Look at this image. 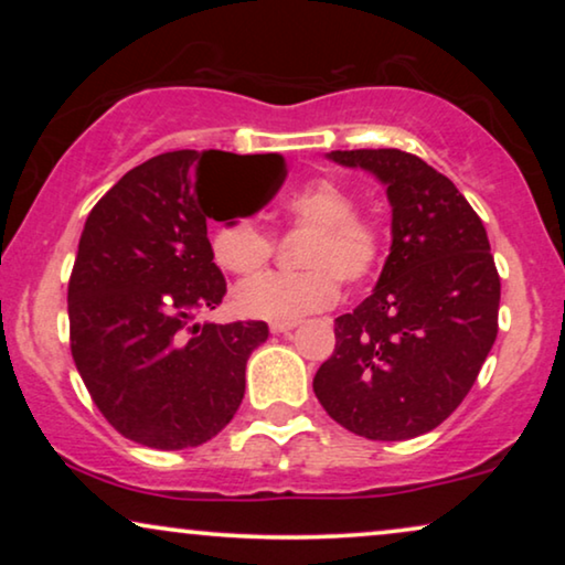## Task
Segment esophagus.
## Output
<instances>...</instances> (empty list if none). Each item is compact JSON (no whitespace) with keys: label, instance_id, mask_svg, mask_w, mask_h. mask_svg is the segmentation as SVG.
I'll return each mask as SVG.
<instances>
[{"label":"esophagus","instance_id":"34e87169","mask_svg":"<svg viewBox=\"0 0 565 565\" xmlns=\"http://www.w3.org/2000/svg\"><path fill=\"white\" fill-rule=\"evenodd\" d=\"M296 327H298V321H273L269 323V331H273V334H285V331H290Z\"/></svg>","mask_w":565,"mask_h":565}]
</instances>
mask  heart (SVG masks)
I'll use <instances>...</instances> for the list:
<instances>
[{
	"label": "heart",
	"instance_id": "heart-1",
	"mask_svg": "<svg viewBox=\"0 0 565 565\" xmlns=\"http://www.w3.org/2000/svg\"><path fill=\"white\" fill-rule=\"evenodd\" d=\"M292 226L311 228L298 254L300 273H267L238 285V313L269 321H292L334 303L339 282H367L385 257V228L358 211V195L344 182L319 177L282 200ZM275 238L254 215H234L211 231L215 265L236 277L259 273L273 259Z\"/></svg>",
	"mask_w": 565,
	"mask_h": 565
}]
</instances>
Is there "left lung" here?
I'll return each mask as SVG.
<instances>
[{
    "label": "left lung",
    "mask_w": 565,
    "mask_h": 565,
    "mask_svg": "<svg viewBox=\"0 0 565 565\" xmlns=\"http://www.w3.org/2000/svg\"><path fill=\"white\" fill-rule=\"evenodd\" d=\"M329 157L385 182L393 244L373 296L334 321L316 398L360 437H419L462 404L497 342L501 280L489 236L460 190L414 153Z\"/></svg>",
    "instance_id": "8db88e82"
}]
</instances>
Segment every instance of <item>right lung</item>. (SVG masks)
Wrapping results in <instances>:
<instances>
[{
	"label": "right lung",
	"mask_w": 565,
	"mask_h": 565,
	"mask_svg": "<svg viewBox=\"0 0 565 565\" xmlns=\"http://www.w3.org/2000/svg\"><path fill=\"white\" fill-rule=\"evenodd\" d=\"M228 167L269 172L257 207L285 180L277 153H159L92 207L68 277V342L92 401L122 437L157 450L198 447L234 419L246 360L269 334L265 321L195 323L226 296L205 180Z\"/></svg>",
	"instance_id": "1"
}]
</instances>
